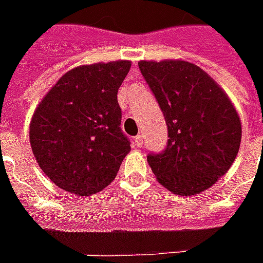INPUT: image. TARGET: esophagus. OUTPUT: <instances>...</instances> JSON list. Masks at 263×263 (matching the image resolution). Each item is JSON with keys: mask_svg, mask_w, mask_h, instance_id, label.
<instances>
[{"mask_svg": "<svg viewBox=\"0 0 263 263\" xmlns=\"http://www.w3.org/2000/svg\"><path fill=\"white\" fill-rule=\"evenodd\" d=\"M142 141H143V138L141 137V135H138V137L134 138V143H135V146H138V148H141V146H142Z\"/></svg>", "mask_w": 263, "mask_h": 263, "instance_id": "obj_1", "label": "esophagus"}]
</instances>
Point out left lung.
I'll return each mask as SVG.
<instances>
[{
    "label": "left lung",
    "mask_w": 263,
    "mask_h": 263,
    "mask_svg": "<svg viewBox=\"0 0 263 263\" xmlns=\"http://www.w3.org/2000/svg\"><path fill=\"white\" fill-rule=\"evenodd\" d=\"M138 66L169 131L166 151L149 155V166L173 194H200L226 175L237 158L242 135L238 111L220 84L194 63L139 60Z\"/></svg>",
    "instance_id": "obj_1"
}]
</instances>
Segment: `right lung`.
<instances>
[{"instance_id":"obj_1","label":"right lung","mask_w":263,"mask_h":263,"mask_svg":"<svg viewBox=\"0 0 263 263\" xmlns=\"http://www.w3.org/2000/svg\"><path fill=\"white\" fill-rule=\"evenodd\" d=\"M129 69V60L77 66L56 81L33 111L32 152L62 190L77 196L101 192L129 154L117 100Z\"/></svg>"}]
</instances>
